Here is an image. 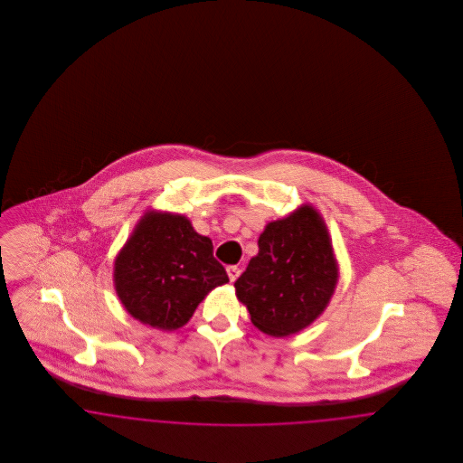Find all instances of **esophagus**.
Wrapping results in <instances>:
<instances>
[{
    "label": "esophagus",
    "instance_id": "obj_1",
    "mask_svg": "<svg viewBox=\"0 0 463 463\" xmlns=\"http://www.w3.org/2000/svg\"><path fill=\"white\" fill-rule=\"evenodd\" d=\"M240 267L238 265H229L227 267V276H229V279H231V283H234L238 278H240Z\"/></svg>",
    "mask_w": 463,
    "mask_h": 463
}]
</instances>
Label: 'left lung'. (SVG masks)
Instances as JSON below:
<instances>
[{"label":"left lung","mask_w":463,"mask_h":463,"mask_svg":"<svg viewBox=\"0 0 463 463\" xmlns=\"http://www.w3.org/2000/svg\"><path fill=\"white\" fill-rule=\"evenodd\" d=\"M336 279L326 225L314 208L302 206L287 219L267 223L259 255L234 287L259 330L288 336L326 308Z\"/></svg>","instance_id":"1"}]
</instances>
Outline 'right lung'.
I'll return each instance as SVG.
<instances>
[{
	"instance_id": "obj_1",
	"label": "right lung",
	"mask_w": 463,
	"mask_h": 463,
	"mask_svg": "<svg viewBox=\"0 0 463 463\" xmlns=\"http://www.w3.org/2000/svg\"><path fill=\"white\" fill-rule=\"evenodd\" d=\"M213 244L174 213H146L114 262V287L135 319L176 330L215 287L227 283Z\"/></svg>"
}]
</instances>
